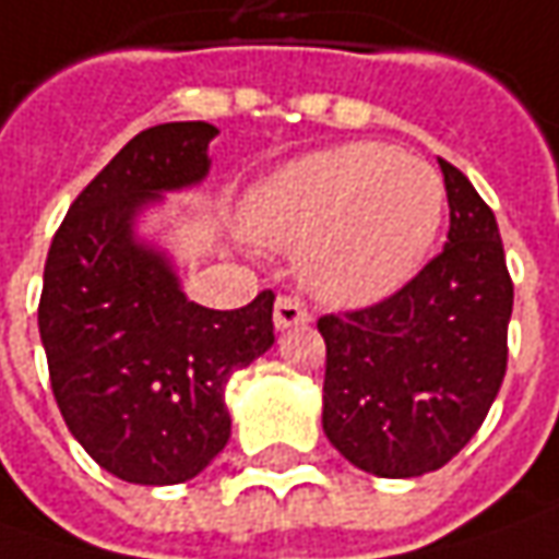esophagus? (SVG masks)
Listing matches in <instances>:
<instances>
[{
    "mask_svg": "<svg viewBox=\"0 0 559 559\" xmlns=\"http://www.w3.org/2000/svg\"><path fill=\"white\" fill-rule=\"evenodd\" d=\"M275 328L278 331H290V328H297V324H306L309 321V312H306V306L294 297H278L275 299Z\"/></svg>",
    "mask_w": 559,
    "mask_h": 559,
    "instance_id": "34e87169",
    "label": "esophagus"
}]
</instances>
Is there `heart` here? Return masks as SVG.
<instances>
[{"instance_id":"b5f03b06","label":"heart","mask_w":559,"mask_h":559,"mask_svg":"<svg viewBox=\"0 0 559 559\" xmlns=\"http://www.w3.org/2000/svg\"><path fill=\"white\" fill-rule=\"evenodd\" d=\"M445 206L442 176L380 142H349L281 166L243 201L250 241L297 250L299 281L324 302L368 306L427 260Z\"/></svg>"}]
</instances>
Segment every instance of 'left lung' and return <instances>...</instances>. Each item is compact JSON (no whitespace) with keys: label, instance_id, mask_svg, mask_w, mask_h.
Listing matches in <instances>:
<instances>
[{"label":"left lung","instance_id":"left-lung-1","mask_svg":"<svg viewBox=\"0 0 559 559\" xmlns=\"http://www.w3.org/2000/svg\"><path fill=\"white\" fill-rule=\"evenodd\" d=\"M449 241L399 294L324 316L321 427L358 471L412 479L445 467L486 420L508 371L513 284L498 222L439 160Z\"/></svg>","mask_w":559,"mask_h":559}]
</instances>
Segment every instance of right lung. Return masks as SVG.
Listing matches in <instances>:
<instances>
[{
    "label": "right lung",
    "instance_id": "add662e5",
    "mask_svg": "<svg viewBox=\"0 0 559 559\" xmlns=\"http://www.w3.org/2000/svg\"><path fill=\"white\" fill-rule=\"evenodd\" d=\"M203 120L139 132L86 185L49 247L39 337L73 439L135 486H176L225 449V383L272 349V302L216 312L185 297L173 253L142 231L166 194L210 176Z\"/></svg>",
    "mask_w": 559,
    "mask_h": 559
}]
</instances>
